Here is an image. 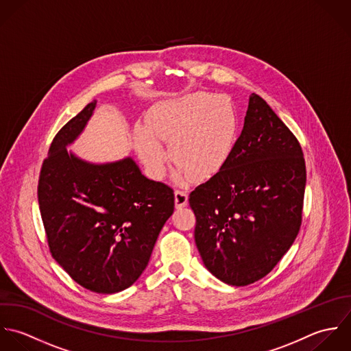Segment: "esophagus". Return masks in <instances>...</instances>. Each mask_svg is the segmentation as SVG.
I'll use <instances>...</instances> for the list:
<instances>
[{
    "mask_svg": "<svg viewBox=\"0 0 351 351\" xmlns=\"http://www.w3.org/2000/svg\"><path fill=\"white\" fill-rule=\"evenodd\" d=\"M189 202V194L184 190H176L175 191V205L176 208H184Z\"/></svg>",
    "mask_w": 351,
    "mask_h": 351,
    "instance_id": "1",
    "label": "esophagus"
}]
</instances>
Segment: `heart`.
Instances as JSON below:
<instances>
[{"label": "heart", "instance_id": "b5f03b06", "mask_svg": "<svg viewBox=\"0 0 351 351\" xmlns=\"http://www.w3.org/2000/svg\"><path fill=\"white\" fill-rule=\"evenodd\" d=\"M237 115L229 99L195 92L156 106L149 126H138L136 145L154 178L165 172L168 153L160 140L171 145V157L194 179L215 175L229 160L236 137Z\"/></svg>", "mask_w": 351, "mask_h": 351}]
</instances>
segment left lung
<instances>
[{
  "mask_svg": "<svg viewBox=\"0 0 351 351\" xmlns=\"http://www.w3.org/2000/svg\"><path fill=\"white\" fill-rule=\"evenodd\" d=\"M305 183L300 142L252 93L229 160L189 197L195 243L211 274L233 286L266 277L300 232Z\"/></svg>",
  "mask_w": 351,
  "mask_h": 351,
  "instance_id": "obj_1",
  "label": "left lung"
}]
</instances>
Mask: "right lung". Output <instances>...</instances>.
Returning <instances> with one entry per match:
<instances>
[{"mask_svg":"<svg viewBox=\"0 0 351 351\" xmlns=\"http://www.w3.org/2000/svg\"><path fill=\"white\" fill-rule=\"evenodd\" d=\"M95 107L96 100L86 104L54 137L38 201L51 256L82 287L111 294L140 278L175 195L132 158L93 165L68 152Z\"/></svg>","mask_w":351,"mask_h":351,"instance_id":"obj_1","label":"right lung"}]
</instances>
